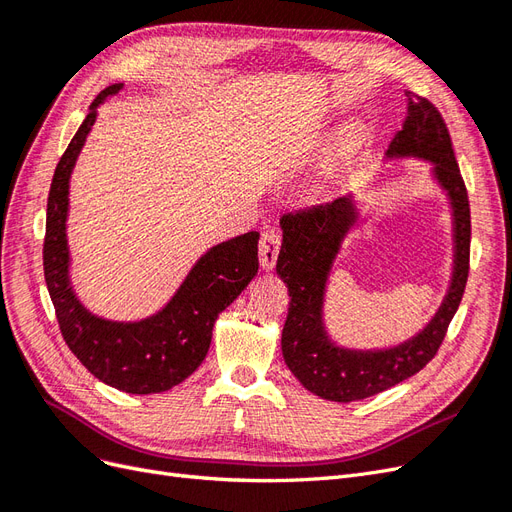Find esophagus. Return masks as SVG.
Wrapping results in <instances>:
<instances>
[{"mask_svg": "<svg viewBox=\"0 0 512 512\" xmlns=\"http://www.w3.org/2000/svg\"><path fill=\"white\" fill-rule=\"evenodd\" d=\"M282 235L277 230H267L265 235L260 237L258 243V254H260V267L265 271H271L277 262V254H280Z\"/></svg>", "mask_w": 512, "mask_h": 512, "instance_id": "34e87169", "label": "esophagus"}]
</instances>
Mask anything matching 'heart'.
<instances>
[{
	"label": "heart",
	"instance_id": "1",
	"mask_svg": "<svg viewBox=\"0 0 512 512\" xmlns=\"http://www.w3.org/2000/svg\"><path fill=\"white\" fill-rule=\"evenodd\" d=\"M361 149V134L356 130L339 132L333 141L320 153L318 162L309 170V175L303 181L307 194L320 196L329 192L333 185L342 179L348 168L352 166L356 153Z\"/></svg>",
	"mask_w": 512,
	"mask_h": 512
}]
</instances>
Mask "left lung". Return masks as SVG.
Wrapping results in <instances>:
<instances>
[{"instance_id": "8db88e82", "label": "left lung", "mask_w": 512, "mask_h": 512, "mask_svg": "<svg viewBox=\"0 0 512 512\" xmlns=\"http://www.w3.org/2000/svg\"><path fill=\"white\" fill-rule=\"evenodd\" d=\"M384 160L427 162L431 179L444 192L451 209V280L429 322L404 342L382 348L346 346L329 333L324 320L335 260L342 254L346 239L363 222L354 194L337 198L331 205L284 215L280 222L282 250L277 256V275L290 292L288 318L282 331L284 361L309 393L339 404L378 395L421 371L436 356L468 282V192L451 136L429 100L408 96L404 128L395 134Z\"/></svg>"}]
</instances>
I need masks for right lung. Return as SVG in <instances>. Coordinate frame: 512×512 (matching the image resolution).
Wrapping results in <instances>:
<instances>
[{"mask_svg":"<svg viewBox=\"0 0 512 512\" xmlns=\"http://www.w3.org/2000/svg\"><path fill=\"white\" fill-rule=\"evenodd\" d=\"M121 89L123 83H115L100 91L55 168L46 203L44 280L61 335L76 359L117 391L153 395L181 384L205 361L215 320L258 273L260 235L252 230L209 247L156 314L111 320L89 312L70 280V177L94 130L98 108Z\"/></svg>","mask_w":512,"mask_h":512,"instance_id":"obj_1","label":"right lung"}]
</instances>
